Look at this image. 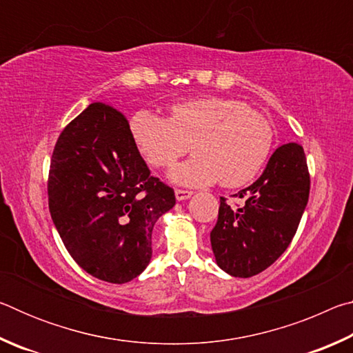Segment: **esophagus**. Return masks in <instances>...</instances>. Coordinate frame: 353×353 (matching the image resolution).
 Masks as SVG:
<instances>
[{
	"label": "esophagus",
	"mask_w": 353,
	"mask_h": 353,
	"mask_svg": "<svg viewBox=\"0 0 353 353\" xmlns=\"http://www.w3.org/2000/svg\"><path fill=\"white\" fill-rule=\"evenodd\" d=\"M176 199L177 201H187V199H190L191 196H193V191H190V190H181V188H176Z\"/></svg>",
	"instance_id": "esophagus-1"
}]
</instances>
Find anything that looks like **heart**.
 Listing matches in <instances>:
<instances>
[{
    "label": "heart",
    "mask_w": 353,
    "mask_h": 353,
    "mask_svg": "<svg viewBox=\"0 0 353 353\" xmlns=\"http://www.w3.org/2000/svg\"><path fill=\"white\" fill-rule=\"evenodd\" d=\"M170 118L139 110L129 129L146 160L168 168L191 149L194 157L177 165L171 179L183 185L243 187L260 174L274 143L271 123L240 99L207 97L171 105Z\"/></svg>",
    "instance_id": "obj_1"
}]
</instances>
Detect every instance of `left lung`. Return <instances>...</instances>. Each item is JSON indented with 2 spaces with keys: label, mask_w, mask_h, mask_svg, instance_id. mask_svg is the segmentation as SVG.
Masks as SVG:
<instances>
[{
  "label": "left lung",
  "mask_w": 353,
  "mask_h": 353,
  "mask_svg": "<svg viewBox=\"0 0 353 353\" xmlns=\"http://www.w3.org/2000/svg\"><path fill=\"white\" fill-rule=\"evenodd\" d=\"M310 194L303 148L286 143L271 155L263 174L238 191L244 199L230 207L221 198L212 249L221 270L234 277H252L270 268L296 235Z\"/></svg>",
  "instance_id": "left-lung-1"
}]
</instances>
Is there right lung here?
<instances>
[{"label":"right lung","mask_w":353,"mask_h":353,"mask_svg":"<svg viewBox=\"0 0 353 353\" xmlns=\"http://www.w3.org/2000/svg\"><path fill=\"white\" fill-rule=\"evenodd\" d=\"M48 204L77 265L104 282L126 283L146 270L154 224L176 196L151 176L126 117L93 103L59 135Z\"/></svg>","instance_id":"obj_1"}]
</instances>
